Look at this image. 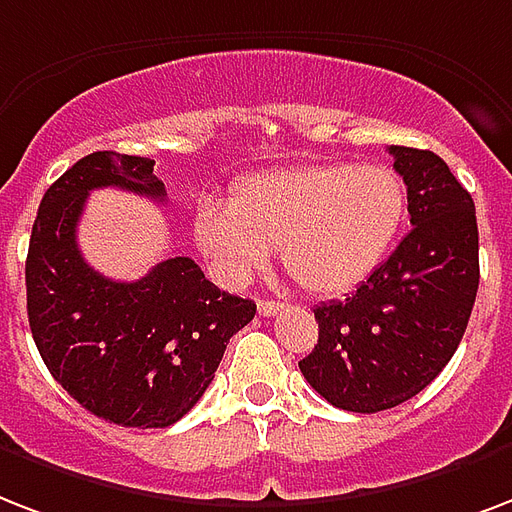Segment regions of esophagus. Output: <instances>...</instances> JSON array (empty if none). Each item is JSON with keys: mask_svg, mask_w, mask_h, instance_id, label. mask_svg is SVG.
<instances>
[{"mask_svg": "<svg viewBox=\"0 0 512 512\" xmlns=\"http://www.w3.org/2000/svg\"><path fill=\"white\" fill-rule=\"evenodd\" d=\"M282 308L284 303H279V300H260V303H257V311H260L263 317H276Z\"/></svg>", "mask_w": 512, "mask_h": 512, "instance_id": "1", "label": "esophagus"}]
</instances>
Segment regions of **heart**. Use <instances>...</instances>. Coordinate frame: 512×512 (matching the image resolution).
Instances as JSON below:
<instances>
[{
	"label": "heart",
	"instance_id": "heart-1",
	"mask_svg": "<svg viewBox=\"0 0 512 512\" xmlns=\"http://www.w3.org/2000/svg\"><path fill=\"white\" fill-rule=\"evenodd\" d=\"M408 190L384 163H317L241 179L228 204L195 212V244L228 279H244L271 249L311 295H341L376 271L400 236Z\"/></svg>",
	"mask_w": 512,
	"mask_h": 512
}]
</instances>
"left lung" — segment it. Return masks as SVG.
<instances>
[{
	"mask_svg": "<svg viewBox=\"0 0 512 512\" xmlns=\"http://www.w3.org/2000/svg\"><path fill=\"white\" fill-rule=\"evenodd\" d=\"M411 233L349 298L314 308L319 341L300 373L327 403L376 413L432 384L462 341L478 292L473 195L429 150L389 147Z\"/></svg>",
	"mask_w": 512,
	"mask_h": 512,
	"instance_id": "obj_1",
	"label": "left lung"
}]
</instances>
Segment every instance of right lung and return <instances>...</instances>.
Segmentation results:
<instances>
[{
	"mask_svg": "<svg viewBox=\"0 0 512 512\" xmlns=\"http://www.w3.org/2000/svg\"><path fill=\"white\" fill-rule=\"evenodd\" d=\"M155 161L91 152L48 187L31 228L26 311L50 376L85 411L120 427L179 421L212 384L225 346L255 300L220 292L190 257H169L136 282H112L83 260L77 222L96 187L163 201Z\"/></svg>",
	"mask_w": 512,
	"mask_h": 512,
	"instance_id": "obj_1",
	"label": "right lung"
}]
</instances>
